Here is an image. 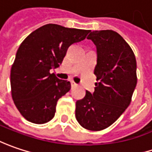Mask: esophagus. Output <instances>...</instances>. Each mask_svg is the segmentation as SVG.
I'll return each instance as SVG.
<instances>
[{
	"label": "esophagus",
	"mask_w": 152,
	"mask_h": 152,
	"mask_svg": "<svg viewBox=\"0 0 152 152\" xmlns=\"http://www.w3.org/2000/svg\"><path fill=\"white\" fill-rule=\"evenodd\" d=\"M70 83H71V88H76V86H77V84L74 83L73 81H71V82H70Z\"/></svg>",
	"instance_id": "34e87169"
}]
</instances>
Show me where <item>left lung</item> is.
Masks as SVG:
<instances>
[{
	"instance_id": "obj_1",
	"label": "left lung",
	"mask_w": 152,
	"mask_h": 152,
	"mask_svg": "<svg viewBox=\"0 0 152 152\" xmlns=\"http://www.w3.org/2000/svg\"><path fill=\"white\" fill-rule=\"evenodd\" d=\"M97 48L94 92L76 103V118L91 131L107 129L129 107L137 84L135 55L114 30H94L87 37Z\"/></svg>"
}]
</instances>
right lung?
I'll return each mask as SVG.
<instances>
[{"label": "right lung", "mask_w": 152, "mask_h": 152, "mask_svg": "<svg viewBox=\"0 0 152 152\" xmlns=\"http://www.w3.org/2000/svg\"><path fill=\"white\" fill-rule=\"evenodd\" d=\"M89 32L48 23L21 43L11 69V92L17 109L27 121L43 124L53 118L57 102L69 92L70 83L58 79L50 69L59 67L69 47Z\"/></svg>", "instance_id": "1"}]
</instances>
